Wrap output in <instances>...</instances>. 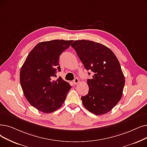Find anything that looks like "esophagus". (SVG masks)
Instances as JSON below:
<instances>
[{"instance_id":"obj_1","label":"esophagus","mask_w":147,"mask_h":147,"mask_svg":"<svg viewBox=\"0 0 147 147\" xmlns=\"http://www.w3.org/2000/svg\"><path fill=\"white\" fill-rule=\"evenodd\" d=\"M79 82V79L78 78H75L74 79V80H73L74 85H77Z\"/></svg>"}]
</instances>
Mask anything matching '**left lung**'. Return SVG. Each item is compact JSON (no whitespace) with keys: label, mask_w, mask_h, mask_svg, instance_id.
I'll return each instance as SVG.
<instances>
[{"label":"left lung","mask_w":147,"mask_h":147,"mask_svg":"<svg viewBox=\"0 0 147 147\" xmlns=\"http://www.w3.org/2000/svg\"><path fill=\"white\" fill-rule=\"evenodd\" d=\"M71 47L84 67L94 73L92 79L87 80L89 91L81 97L83 105L97 115L111 111L122 97L125 85L124 76L116 56L107 47L92 41H74Z\"/></svg>","instance_id":"8db88e82"}]
</instances>
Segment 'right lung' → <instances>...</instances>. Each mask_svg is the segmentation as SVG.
Here are the masks:
<instances>
[{
  "label": "right lung",
  "instance_id": "right-lung-1",
  "mask_svg": "<svg viewBox=\"0 0 147 147\" xmlns=\"http://www.w3.org/2000/svg\"><path fill=\"white\" fill-rule=\"evenodd\" d=\"M73 40H55L38 43L22 65L20 82L30 105L44 113H51L64 103L71 86L59 77L52 80L56 70L61 71L59 56Z\"/></svg>",
  "mask_w": 147,
  "mask_h": 147
}]
</instances>
